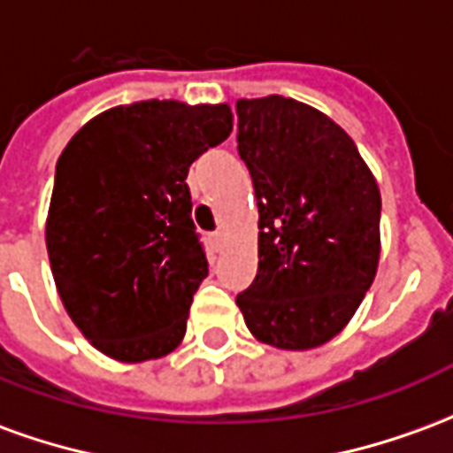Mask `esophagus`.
<instances>
[{
  "mask_svg": "<svg viewBox=\"0 0 453 453\" xmlns=\"http://www.w3.org/2000/svg\"><path fill=\"white\" fill-rule=\"evenodd\" d=\"M211 247L216 250V252H220L223 247H226V235L218 230V233H211Z\"/></svg>",
  "mask_w": 453,
  "mask_h": 453,
  "instance_id": "esophagus-1",
  "label": "esophagus"
}]
</instances>
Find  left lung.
<instances>
[{
    "label": "left lung",
    "mask_w": 453,
    "mask_h": 453,
    "mask_svg": "<svg viewBox=\"0 0 453 453\" xmlns=\"http://www.w3.org/2000/svg\"><path fill=\"white\" fill-rule=\"evenodd\" d=\"M237 150L259 206V266L237 308L269 347H323L354 318L379 269L376 177L347 130L279 94L237 99Z\"/></svg>",
    "instance_id": "1"
}]
</instances>
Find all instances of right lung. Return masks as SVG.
Instances as JSON below:
<instances>
[{
	"instance_id": "right-lung-1",
	"label": "right lung",
	"mask_w": 453,
	"mask_h": 453,
	"mask_svg": "<svg viewBox=\"0 0 453 453\" xmlns=\"http://www.w3.org/2000/svg\"><path fill=\"white\" fill-rule=\"evenodd\" d=\"M230 130V104L148 99L102 111L65 145L45 247L65 311L94 349L140 364L181 344L208 276L187 174Z\"/></svg>"
}]
</instances>
